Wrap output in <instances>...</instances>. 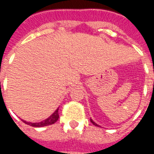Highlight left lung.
<instances>
[{
    "mask_svg": "<svg viewBox=\"0 0 154 154\" xmlns=\"http://www.w3.org/2000/svg\"><path fill=\"white\" fill-rule=\"evenodd\" d=\"M90 122H91V123H92V124H94V125H95V126H98V127H100V126H99V125H98V124H97L96 123H94V121H93L92 119H90Z\"/></svg>",
    "mask_w": 154,
    "mask_h": 154,
    "instance_id": "obj_1",
    "label": "left lung"
}]
</instances>
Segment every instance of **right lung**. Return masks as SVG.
<instances>
[{
  "label": "right lung",
  "mask_w": 154,
  "mask_h": 154,
  "mask_svg": "<svg viewBox=\"0 0 154 154\" xmlns=\"http://www.w3.org/2000/svg\"><path fill=\"white\" fill-rule=\"evenodd\" d=\"M58 110H59V108H58L57 109L55 110L54 113L51 114V116L48 118V119H46L45 120L41 121L40 123H30V122H26V121L25 120H23V122H24L25 124L30 125V126L37 128L45 127V126L51 125V124H54V123L58 120V119H59V113H58Z\"/></svg>",
  "instance_id": "obj_1"
}]
</instances>
